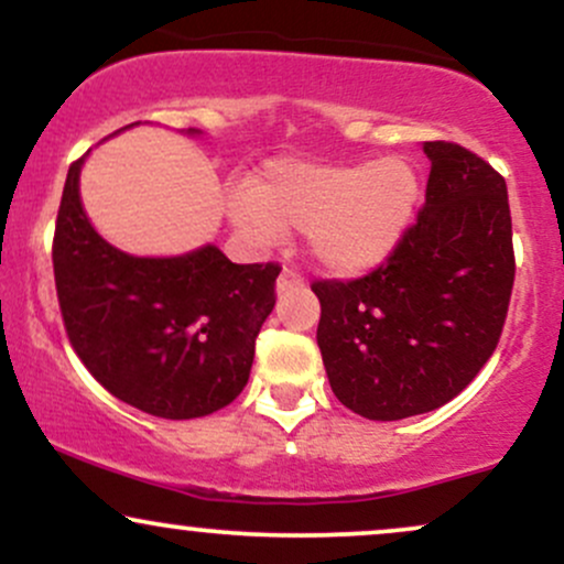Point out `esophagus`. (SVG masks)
<instances>
[{"mask_svg": "<svg viewBox=\"0 0 564 564\" xmlns=\"http://www.w3.org/2000/svg\"><path fill=\"white\" fill-rule=\"evenodd\" d=\"M302 286V278L294 273V270H289V268H283V273L278 275V283H275V294L278 296H283V294H289L291 289H300Z\"/></svg>", "mask_w": 564, "mask_h": 564, "instance_id": "obj_1", "label": "esophagus"}]
</instances>
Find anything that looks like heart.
Instances as JSON below:
<instances>
[{
  "label": "heart",
  "instance_id": "heart-1",
  "mask_svg": "<svg viewBox=\"0 0 564 564\" xmlns=\"http://www.w3.org/2000/svg\"><path fill=\"white\" fill-rule=\"evenodd\" d=\"M419 174L403 156L379 161L275 159L251 187L228 196V215L249 241L270 246L283 228L304 230L313 262L332 275L384 264L416 215Z\"/></svg>",
  "mask_w": 564,
  "mask_h": 564
}]
</instances>
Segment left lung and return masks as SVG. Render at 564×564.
I'll return each mask as SVG.
<instances>
[{
    "label": "left lung",
    "mask_w": 564,
    "mask_h": 564,
    "mask_svg": "<svg viewBox=\"0 0 564 564\" xmlns=\"http://www.w3.org/2000/svg\"><path fill=\"white\" fill-rule=\"evenodd\" d=\"M416 225L358 281L313 283L318 347L341 405L398 422L456 398L488 364L514 283L507 183L456 142H424Z\"/></svg>",
    "instance_id": "8db88e82"
}]
</instances>
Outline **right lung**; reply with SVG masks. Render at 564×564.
<instances>
[{"label": "right lung", "mask_w": 564, "mask_h": 564, "mask_svg": "<svg viewBox=\"0 0 564 564\" xmlns=\"http://www.w3.org/2000/svg\"><path fill=\"white\" fill-rule=\"evenodd\" d=\"M84 159L68 170L53 243L70 345L113 398L151 416L198 419L219 411L249 381L254 339L275 307L281 268L236 264L215 243L174 257L116 249L82 206Z\"/></svg>", "instance_id": "1"}]
</instances>
